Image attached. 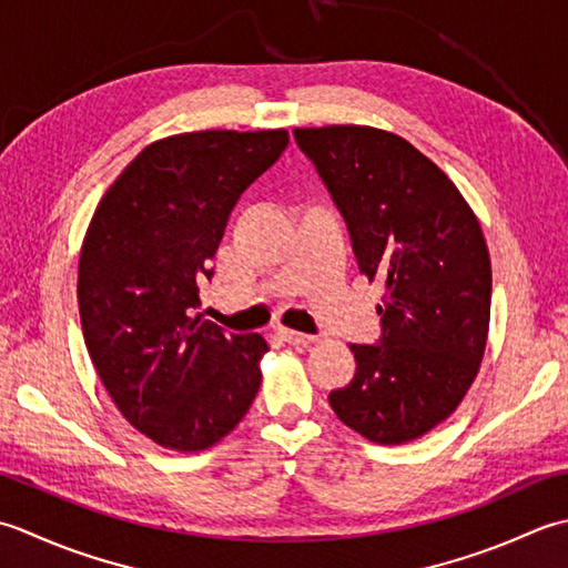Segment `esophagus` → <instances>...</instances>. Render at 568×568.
Wrapping results in <instances>:
<instances>
[{"label":"esophagus","instance_id":"34e87169","mask_svg":"<svg viewBox=\"0 0 568 568\" xmlns=\"http://www.w3.org/2000/svg\"><path fill=\"white\" fill-rule=\"evenodd\" d=\"M282 341L288 345H311L316 343V335H306V333H298V331H288V328H280Z\"/></svg>","mask_w":568,"mask_h":568}]
</instances>
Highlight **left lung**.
<instances>
[{
  "label": "left lung",
  "mask_w": 568,
  "mask_h": 568,
  "mask_svg": "<svg viewBox=\"0 0 568 568\" xmlns=\"http://www.w3.org/2000/svg\"><path fill=\"white\" fill-rule=\"evenodd\" d=\"M348 225L357 267L382 280V338L351 345L355 375L333 389L338 419L397 446L450 416L478 375L490 326V254L476 213L419 149L385 130H294Z\"/></svg>",
  "instance_id": "8db88e82"
}]
</instances>
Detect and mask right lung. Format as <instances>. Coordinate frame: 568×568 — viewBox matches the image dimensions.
<instances>
[{
    "instance_id": "right-lung-1",
    "label": "right lung",
    "mask_w": 568,
    "mask_h": 568,
    "mask_svg": "<svg viewBox=\"0 0 568 568\" xmlns=\"http://www.w3.org/2000/svg\"><path fill=\"white\" fill-rule=\"evenodd\" d=\"M286 144V130L159 139L90 220L78 262L90 361L124 419L159 446L211 448L257 395L267 341L225 333L193 311L237 199Z\"/></svg>"
}]
</instances>
